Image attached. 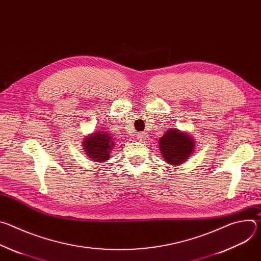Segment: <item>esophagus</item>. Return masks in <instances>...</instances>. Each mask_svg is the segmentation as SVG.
I'll return each instance as SVG.
<instances>
[{
	"instance_id": "esophagus-1",
	"label": "esophagus",
	"mask_w": 261,
	"mask_h": 261,
	"mask_svg": "<svg viewBox=\"0 0 261 261\" xmlns=\"http://www.w3.org/2000/svg\"><path fill=\"white\" fill-rule=\"evenodd\" d=\"M146 138H147V133H146V132H140V133H138V135H137V139H138L139 141H144Z\"/></svg>"
}]
</instances>
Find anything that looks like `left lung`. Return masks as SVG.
I'll list each match as a JSON object with an SVG mask.
<instances>
[{
  "mask_svg": "<svg viewBox=\"0 0 261 261\" xmlns=\"http://www.w3.org/2000/svg\"><path fill=\"white\" fill-rule=\"evenodd\" d=\"M160 152L164 160L171 165L187 161L195 148V141L188 133L171 128L159 140Z\"/></svg>",
  "mask_w": 261,
  "mask_h": 261,
  "instance_id": "1",
  "label": "left lung"
}]
</instances>
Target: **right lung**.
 Here are the masks:
<instances>
[{"instance_id": "1", "label": "right lung", "mask_w": 261, "mask_h": 261, "mask_svg": "<svg viewBox=\"0 0 261 261\" xmlns=\"http://www.w3.org/2000/svg\"><path fill=\"white\" fill-rule=\"evenodd\" d=\"M84 148L92 161L104 162L110 158V151L115 145V139L104 131H96L84 138Z\"/></svg>"}]
</instances>
